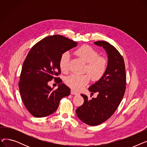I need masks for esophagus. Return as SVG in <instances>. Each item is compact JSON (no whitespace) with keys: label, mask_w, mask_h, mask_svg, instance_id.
I'll return each mask as SVG.
<instances>
[{"label":"esophagus","mask_w":147,"mask_h":147,"mask_svg":"<svg viewBox=\"0 0 147 147\" xmlns=\"http://www.w3.org/2000/svg\"><path fill=\"white\" fill-rule=\"evenodd\" d=\"M71 94L72 95H79V93H78V92H76L75 90H71Z\"/></svg>","instance_id":"1"}]
</instances>
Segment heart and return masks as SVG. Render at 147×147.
Instances as JSON below:
<instances>
[{
	"label": "heart",
	"instance_id": "1",
	"mask_svg": "<svg viewBox=\"0 0 147 147\" xmlns=\"http://www.w3.org/2000/svg\"><path fill=\"white\" fill-rule=\"evenodd\" d=\"M75 53L87 63L86 71L90 74L92 79L98 80L102 78L107 67V61L105 58L98 56V52L88 45L81 46ZM69 61V53L65 52L62 54L59 61V66L62 72L68 71ZM89 80L90 76L88 74H71L67 77L65 82L68 86L74 90H79L85 86Z\"/></svg>",
	"mask_w": 147,
	"mask_h": 147
}]
</instances>
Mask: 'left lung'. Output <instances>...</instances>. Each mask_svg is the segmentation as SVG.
<instances>
[{
    "mask_svg": "<svg viewBox=\"0 0 147 147\" xmlns=\"http://www.w3.org/2000/svg\"><path fill=\"white\" fill-rule=\"evenodd\" d=\"M94 43L107 52V69L102 78L88 89L92 94L98 92L97 97L88 99L86 95L81 94L84 103L76 111L79 119L90 126L101 124L114 114L124 96L126 84L125 62L119 52L105 41Z\"/></svg>",
    "mask_w": 147,
    "mask_h": 147,
    "instance_id": "left-lung-1",
    "label": "left lung"
}]
</instances>
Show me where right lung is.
I'll use <instances>...</instances> for the list:
<instances>
[{"label":"right lung","mask_w":147,"mask_h":147,"mask_svg":"<svg viewBox=\"0 0 147 147\" xmlns=\"http://www.w3.org/2000/svg\"><path fill=\"white\" fill-rule=\"evenodd\" d=\"M77 45L63 36L53 35L43 38L28 52L22 67L18 86L23 103L35 117L53 113L60 100L70 94V89L56 76L61 73V55ZM53 78L60 83L56 90L47 84Z\"/></svg>","instance_id":"add662e5"}]
</instances>
